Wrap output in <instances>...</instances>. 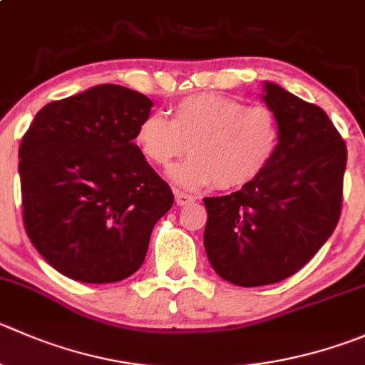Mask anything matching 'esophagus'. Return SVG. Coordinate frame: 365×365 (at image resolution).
Wrapping results in <instances>:
<instances>
[{"mask_svg": "<svg viewBox=\"0 0 365 365\" xmlns=\"http://www.w3.org/2000/svg\"><path fill=\"white\" fill-rule=\"evenodd\" d=\"M175 201H176V205H178V207H185V205L196 201V196H192V194L182 192V190H175Z\"/></svg>", "mask_w": 365, "mask_h": 365, "instance_id": "34e87169", "label": "esophagus"}]
</instances>
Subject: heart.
Segmentation results:
<instances>
[{"label": "heart", "instance_id": "heart-1", "mask_svg": "<svg viewBox=\"0 0 365 365\" xmlns=\"http://www.w3.org/2000/svg\"><path fill=\"white\" fill-rule=\"evenodd\" d=\"M135 143L158 168H169L190 151V158L169 171L176 185L230 190L264 173L277 151L278 125L265 107H246L221 94H192L175 105L173 119L158 112L146 115Z\"/></svg>", "mask_w": 365, "mask_h": 365}]
</instances>
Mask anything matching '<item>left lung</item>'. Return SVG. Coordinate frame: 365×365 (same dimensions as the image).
<instances>
[{
	"label": "left lung",
	"instance_id": "left-lung-1",
	"mask_svg": "<svg viewBox=\"0 0 365 365\" xmlns=\"http://www.w3.org/2000/svg\"><path fill=\"white\" fill-rule=\"evenodd\" d=\"M262 100L278 125L271 162L237 192L203 200L208 262L239 287L285 280L319 251L339 222L348 160L323 108L271 81Z\"/></svg>",
	"mask_w": 365,
	"mask_h": 365
}]
</instances>
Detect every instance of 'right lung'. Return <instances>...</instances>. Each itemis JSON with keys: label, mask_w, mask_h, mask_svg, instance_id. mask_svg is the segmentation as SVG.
I'll list each match as a JSON object with an SVG mask.
<instances>
[{"label": "right lung", "mask_w": 365, "mask_h": 365, "mask_svg": "<svg viewBox=\"0 0 365 365\" xmlns=\"http://www.w3.org/2000/svg\"><path fill=\"white\" fill-rule=\"evenodd\" d=\"M153 101L105 83L38 110L19 148L23 221L35 250L81 284L125 280L143 265L171 189L139 150Z\"/></svg>", "instance_id": "1"}]
</instances>
